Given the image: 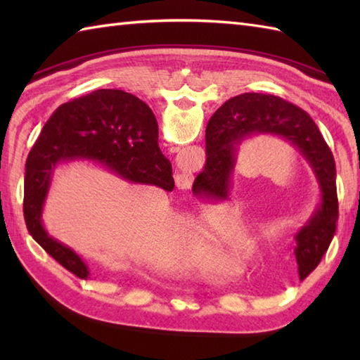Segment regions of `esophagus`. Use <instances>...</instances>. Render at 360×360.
<instances>
[{
	"instance_id": "34e87169",
	"label": "esophagus",
	"mask_w": 360,
	"mask_h": 360,
	"mask_svg": "<svg viewBox=\"0 0 360 360\" xmlns=\"http://www.w3.org/2000/svg\"><path fill=\"white\" fill-rule=\"evenodd\" d=\"M176 186H178V188H181V190H187V188H190V178L187 174H182V176H179L178 179H176Z\"/></svg>"
}]
</instances>
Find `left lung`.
I'll return each mask as SVG.
<instances>
[{
    "label": "left lung",
    "instance_id": "1",
    "mask_svg": "<svg viewBox=\"0 0 360 360\" xmlns=\"http://www.w3.org/2000/svg\"><path fill=\"white\" fill-rule=\"evenodd\" d=\"M258 134L289 142L314 173L320 202L309 221L295 233V258L300 278L316 269L335 232L339 217L334 156L319 127L298 106L271 94L246 93L229 98L205 128V165L193 190L229 198L241 143Z\"/></svg>",
    "mask_w": 360,
    "mask_h": 360
}]
</instances>
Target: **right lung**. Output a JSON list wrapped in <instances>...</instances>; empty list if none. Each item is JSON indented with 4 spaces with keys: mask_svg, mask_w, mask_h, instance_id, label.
Here are the masks:
<instances>
[{
    "mask_svg": "<svg viewBox=\"0 0 360 360\" xmlns=\"http://www.w3.org/2000/svg\"><path fill=\"white\" fill-rule=\"evenodd\" d=\"M86 159L128 182L172 192V164L158 143V122L150 106L120 89H97L58 106L46 122L26 160L22 212L29 233L48 254L88 278L82 257L49 236L41 223L52 173L60 162Z\"/></svg>",
    "mask_w": 360,
    "mask_h": 360,
    "instance_id": "right-lung-1",
    "label": "right lung"
}]
</instances>
